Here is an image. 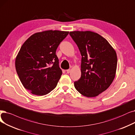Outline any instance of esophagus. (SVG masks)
<instances>
[{
	"mask_svg": "<svg viewBox=\"0 0 135 135\" xmlns=\"http://www.w3.org/2000/svg\"><path fill=\"white\" fill-rule=\"evenodd\" d=\"M66 72H67V73H68V74L70 72H71V69H67Z\"/></svg>",
	"mask_w": 135,
	"mask_h": 135,
	"instance_id": "1",
	"label": "esophagus"
}]
</instances>
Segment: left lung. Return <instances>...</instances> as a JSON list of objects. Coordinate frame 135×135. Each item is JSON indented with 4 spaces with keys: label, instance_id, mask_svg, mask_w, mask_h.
Wrapping results in <instances>:
<instances>
[{
    "label": "left lung",
    "instance_id": "obj_1",
    "mask_svg": "<svg viewBox=\"0 0 135 135\" xmlns=\"http://www.w3.org/2000/svg\"><path fill=\"white\" fill-rule=\"evenodd\" d=\"M78 46L81 57V77L74 87L81 95L95 97L113 83L117 68L116 51L108 41L90 31L69 32Z\"/></svg>",
    "mask_w": 135,
    "mask_h": 135
}]
</instances>
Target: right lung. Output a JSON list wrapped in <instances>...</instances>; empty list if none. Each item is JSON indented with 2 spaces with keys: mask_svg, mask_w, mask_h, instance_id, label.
Returning <instances> with one entry per match:
<instances>
[{
  "mask_svg": "<svg viewBox=\"0 0 135 135\" xmlns=\"http://www.w3.org/2000/svg\"><path fill=\"white\" fill-rule=\"evenodd\" d=\"M69 31L35 33L23 44L15 58V68L25 88L42 96L56 87L62 74L56 50Z\"/></svg>",
  "mask_w": 135,
  "mask_h": 135,
  "instance_id": "obj_1",
  "label": "right lung"
}]
</instances>
